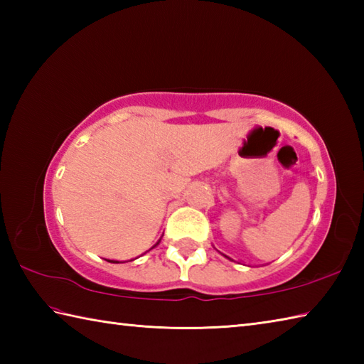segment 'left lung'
<instances>
[{
	"label": "left lung",
	"instance_id": "1",
	"mask_svg": "<svg viewBox=\"0 0 364 364\" xmlns=\"http://www.w3.org/2000/svg\"><path fill=\"white\" fill-rule=\"evenodd\" d=\"M225 257H227V255H225ZM227 258H228V257H227Z\"/></svg>",
	"mask_w": 364,
	"mask_h": 364
}]
</instances>
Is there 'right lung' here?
Returning <instances> with one entry per match:
<instances>
[{"label": "right lung", "instance_id": "1", "mask_svg": "<svg viewBox=\"0 0 364 364\" xmlns=\"http://www.w3.org/2000/svg\"><path fill=\"white\" fill-rule=\"evenodd\" d=\"M158 244H159V241L156 242V245H158ZM156 245H154V247H156ZM109 262H119V261H109Z\"/></svg>", "mask_w": 364, "mask_h": 364}]
</instances>
